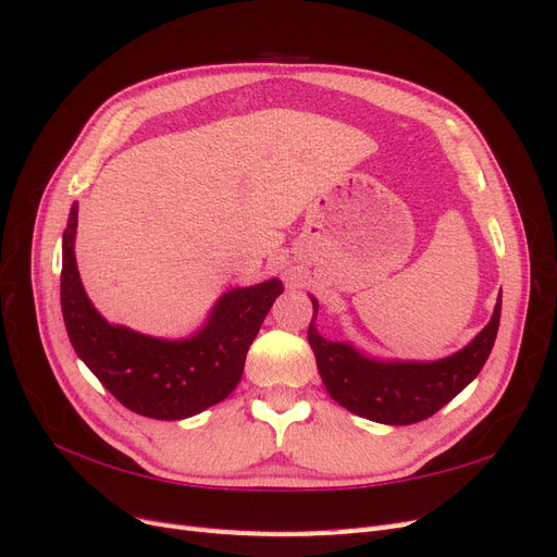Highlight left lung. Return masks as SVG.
Instances as JSON below:
<instances>
[{"label": "left lung", "mask_w": 557, "mask_h": 557, "mask_svg": "<svg viewBox=\"0 0 557 557\" xmlns=\"http://www.w3.org/2000/svg\"><path fill=\"white\" fill-rule=\"evenodd\" d=\"M311 297V295H309ZM309 325L320 379L334 401L383 425H413L430 418L479 376L495 346L502 295L487 325L465 348L442 360H381L350 342H330L315 330L318 299Z\"/></svg>", "instance_id": "left-lung-1"}]
</instances>
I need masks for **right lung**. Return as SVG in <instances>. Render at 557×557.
Returning a JSON list of instances; mask_svg holds the SVG:
<instances>
[{
    "label": "right lung",
    "mask_w": 557,
    "mask_h": 557,
    "mask_svg": "<svg viewBox=\"0 0 557 557\" xmlns=\"http://www.w3.org/2000/svg\"><path fill=\"white\" fill-rule=\"evenodd\" d=\"M78 205L62 234L60 301L76 356L129 411L183 420L223 401L242 381L246 352L283 293L278 278L232 288L215 299L205 325L185 339H162L113 325L95 309L76 264Z\"/></svg>",
    "instance_id": "right-lung-1"
}]
</instances>
